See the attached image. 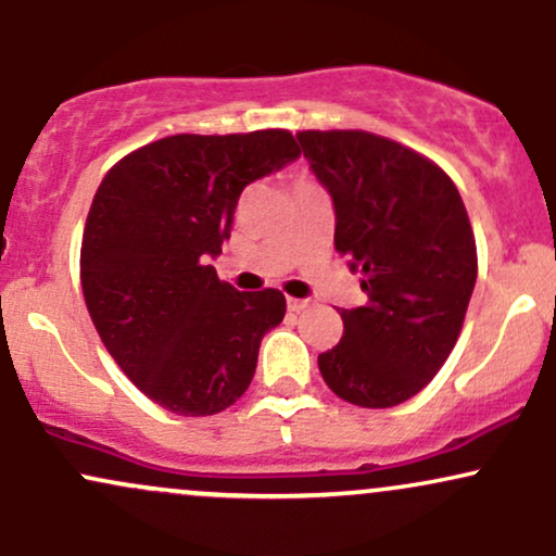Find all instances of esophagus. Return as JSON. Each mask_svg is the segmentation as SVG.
<instances>
[{"instance_id": "34e87169", "label": "esophagus", "mask_w": 556, "mask_h": 556, "mask_svg": "<svg viewBox=\"0 0 556 556\" xmlns=\"http://www.w3.org/2000/svg\"><path fill=\"white\" fill-rule=\"evenodd\" d=\"M287 308H290V311H303V308H308V300L287 298Z\"/></svg>"}]
</instances>
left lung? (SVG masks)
<instances>
[{
    "mask_svg": "<svg viewBox=\"0 0 556 556\" xmlns=\"http://www.w3.org/2000/svg\"><path fill=\"white\" fill-rule=\"evenodd\" d=\"M334 201V248L361 269L366 305L318 355L324 381L358 407L418 394L460 337L478 277L476 238L450 175L429 156L366 130H300Z\"/></svg>",
    "mask_w": 556,
    "mask_h": 556,
    "instance_id": "8db88e82",
    "label": "left lung"
}]
</instances>
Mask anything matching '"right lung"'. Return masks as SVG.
Wrapping results in <instances>:
<instances>
[{"instance_id": "add662e5", "label": "right lung", "mask_w": 556, "mask_h": 556, "mask_svg": "<svg viewBox=\"0 0 556 556\" xmlns=\"http://www.w3.org/2000/svg\"><path fill=\"white\" fill-rule=\"evenodd\" d=\"M300 154L290 130L169 136L106 172L80 245V285L127 379L177 416H214L256 374L261 337L285 318L279 290L238 292L222 253L245 185Z\"/></svg>"}]
</instances>
